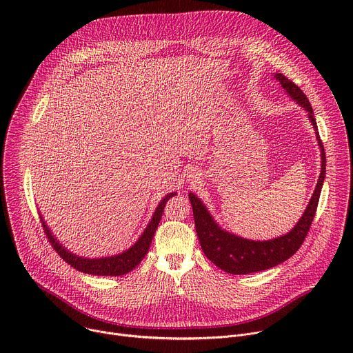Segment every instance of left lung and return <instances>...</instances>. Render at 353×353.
<instances>
[{"label":"left lung","mask_w":353,"mask_h":353,"mask_svg":"<svg viewBox=\"0 0 353 353\" xmlns=\"http://www.w3.org/2000/svg\"><path fill=\"white\" fill-rule=\"evenodd\" d=\"M274 77L285 89V92L309 114L321 150V173L319 176L314 192L310 198V203L306 207L303 215L299 219V222L294 225V228L283 236H278L275 239L263 241L248 240L222 229L215 222V219L212 218L203 201H201L194 192L188 194L190 203L192 207L195 230L201 248H203L204 254L207 256V259H210L211 263H214L222 271L233 275H245L272 268L278 264H282L296 253L300 245L303 244L305 237L307 236L309 229L312 226L325 177L324 145L320 139L317 123L307 96L285 75L275 74Z\"/></svg>","instance_id":"left-lung-1"}]
</instances>
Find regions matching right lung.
Segmentation results:
<instances>
[{
	"label": "right lung",
	"mask_w": 353,
	"mask_h": 353,
	"mask_svg": "<svg viewBox=\"0 0 353 353\" xmlns=\"http://www.w3.org/2000/svg\"><path fill=\"white\" fill-rule=\"evenodd\" d=\"M176 192H170L166 196H163L161 199L159 205L157 207L152 219L149 221V223L146 225L145 230L142 232V234L139 236V239L125 251L116 256H109V257H102V259H86V257H79L74 253H71L70 250H67L52 233V230L48 229V226L46 225L43 216L40 215V221H41V226L43 230L48 239V241L52 243V245L54 247V250L60 254V257L67 261L71 267H74L75 270L85 272V274H92V275H97V276H120L124 275L130 271H132L146 256L148 250L150 243H152L154 234L158 229V225L161 222L163 210L166 207L168 201L174 196Z\"/></svg>",
	"instance_id": "1"
}]
</instances>
